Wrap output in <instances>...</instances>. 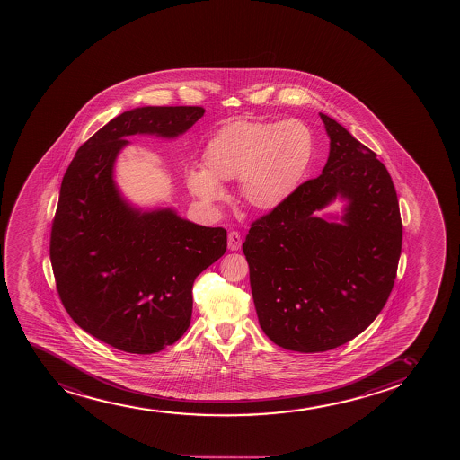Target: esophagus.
<instances>
[{"instance_id":"34e87169","label":"esophagus","mask_w":460,"mask_h":460,"mask_svg":"<svg viewBox=\"0 0 460 460\" xmlns=\"http://www.w3.org/2000/svg\"><path fill=\"white\" fill-rule=\"evenodd\" d=\"M241 243H243L241 234L236 230H230L228 232V249L236 252V250L241 249Z\"/></svg>"}]
</instances>
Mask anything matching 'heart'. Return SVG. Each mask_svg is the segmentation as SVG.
<instances>
[{"instance_id": "obj_1", "label": "heart", "mask_w": 460, "mask_h": 460, "mask_svg": "<svg viewBox=\"0 0 460 460\" xmlns=\"http://www.w3.org/2000/svg\"><path fill=\"white\" fill-rule=\"evenodd\" d=\"M314 135L305 122L236 121L221 127L202 152V167L185 182L204 204L224 199V182L238 180L239 195L254 210L270 211L295 193L312 164Z\"/></svg>"}]
</instances>
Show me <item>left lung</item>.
Listing matches in <instances>:
<instances>
[{
	"label": "left lung",
	"mask_w": 460,
	"mask_h": 460,
	"mask_svg": "<svg viewBox=\"0 0 460 460\" xmlns=\"http://www.w3.org/2000/svg\"><path fill=\"white\" fill-rule=\"evenodd\" d=\"M330 137L323 174L252 222L243 243L259 325L276 345L319 353L349 342L388 301L402 250L396 189L385 165L319 113ZM340 196L342 223L316 217Z\"/></svg>",
	"instance_id": "left-lung-1"
}]
</instances>
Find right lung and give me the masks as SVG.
<instances>
[{
  "instance_id": "right-lung-1",
  "label": "right lung",
  "mask_w": 460,
  "mask_h": 460,
  "mask_svg": "<svg viewBox=\"0 0 460 460\" xmlns=\"http://www.w3.org/2000/svg\"><path fill=\"white\" fill-rule=\"evenodd\" d=\"M204 111H124L78 148L61 182L50 233L59 297L84 332L126 353H158L187 332L193 282L226 253L227 232L172 208L137 210L118 190L113 165L127 137H176Z\"/></svg>"
}]
</instances>
